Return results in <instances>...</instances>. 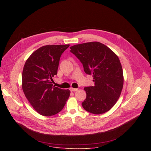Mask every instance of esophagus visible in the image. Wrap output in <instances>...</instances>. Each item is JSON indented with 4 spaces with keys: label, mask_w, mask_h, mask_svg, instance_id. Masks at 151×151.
<instances>
[{
    "label": "esophagus",
    "mask_w": 151,
    "mask_h": 151,
    "mask_svg": "<svg viewBox=\"0 0 151 151\" xmlns=\"http://www.w3.org/2000/svg\"><path fill=\"white\" fill-rule=\"evenodd\" d=\"M78 90V89L77 88H70V91H72V92H75V91H76Z\"/></svg>",
    "instance_id": "esophagus-1"
}]
</instances>
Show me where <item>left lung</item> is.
<instances>
[{"mask_svg": "<svg viewBox=\"0 0 151 151\" xmlns=\"http://www.w3.org/2000/svg\"><path fill=\"white\" fill-rule=\"evenodd\" d=\"M70 48L82 63L85 72L93 75L94 82V86L84 88L87 97L82 103L83 109L96 115L109 111L123 88V71L118 57L99 42L83 43Z\"/></svg>", "mask_w": 151, "mask_h": 151, "instance_id": "obj_1", "label": "left lung"}]
</instances>
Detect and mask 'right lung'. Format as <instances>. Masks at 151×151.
Segmentation results:
<instances>
[{
  "mask_svg": "<svg viewBox=\"0 0 151 151\" xmlns=\"http://www.w3.org/2000/svg\"><path fill=\"white\" fill-rule=\"evenodd\" d=\"M69 45L43 46L26 60L22 73V88L34 109L46 116L60 112L69 97V90L53 85L50 80L57 74L59 61Z\"/></svg>",
  "mask_w": 151,
  "mask_h": 151,
  "instance_id": "obj_1",
  "label": "right lung"
}]
</instances>
